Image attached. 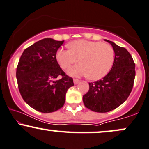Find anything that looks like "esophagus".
I'll return each mask as SVG.
<instances>
[{"mask_svg": "<svg viewBox=\"0 0 149 149\" xmlns=\"http://www.w3.org/2000/svg\"><path fill=\"white\" fill-rule=\"evenodd\" d=\"M80 82V80H78V79H73V83L75 84V85H77V84H78Z\"/></svg>", "mask_w": 149, "mask_h": 149, "instance_id": "1", "label": "esophagus"}]
</instances>
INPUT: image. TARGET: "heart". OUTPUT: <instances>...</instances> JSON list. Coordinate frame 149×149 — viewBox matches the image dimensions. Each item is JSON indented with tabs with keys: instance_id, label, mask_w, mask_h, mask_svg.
<instances>
[{
	"instance_id": "1",
	"label": "heart",
	"mask_w": 149,
	"mask_h": 149,
	"mask_svg": "<svg viewBox=\"0 0 149 149\" xmlns=\"http://www.w3.org/2000/svg\"><path fill=\"white\" fill-rule=\"evenodd\" d=\"M69 47L70 50H58L56 59L62 69H67L79 60L81 64L68 69L70 76H88L89 79L97 80L110 71L114 60V51L109 44L79 39L71 42Z\"/></svg>"
}]
</instances>
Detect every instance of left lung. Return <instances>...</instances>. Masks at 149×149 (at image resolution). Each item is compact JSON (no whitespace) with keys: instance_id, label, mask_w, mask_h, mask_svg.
<instances>
[{"instance_id":"1","label":"left lung","mask_w":149,"mask_h":149,"mask_svg":"<svg viewBox=\"0 0 149 149\" xmlns=\"http://www.w3.org/2000/svg\"><path fill=\"white\" fill-rule=\"evenodd\" d=\"M114 51L110 71L102 80L89 82L88 92L82 97L85 107L96 112H107L126 101L135 77V64L129 52L107 39Z\"/></svg>"}]
</instances>
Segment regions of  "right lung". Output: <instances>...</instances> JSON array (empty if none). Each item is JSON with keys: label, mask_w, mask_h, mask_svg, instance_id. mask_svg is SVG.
<instances>
[{"label": "right lung", "mask_w": 149, "mask_h": 149, "mask_svg": "<svg viewBox=\"0 0 149 149\" xmlns=\"http://www.w3.org/2000/svg\"><path fill=\"white\" fill-rule=\"evenodd\" d=\"M64 41L44 38L24 50L17 68L19 92L25 102L37 111L50 113L65 103L68 89L74 85L56 60ZM58 76L61 79L56 80Z\"/></svg>", "instance_id": "right-lung-1"}]
</instances>
